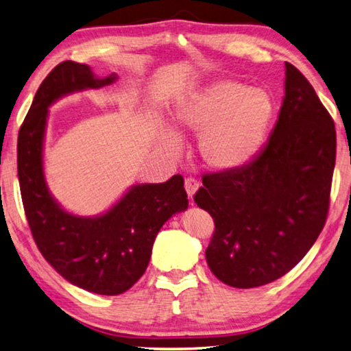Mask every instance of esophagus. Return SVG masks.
I'll use <instances>...</instances> for the list:
<instances>
[{
  "mask_svg": "<svg viewBox=\"0 0 351 351\" xmlns=\"http://www.w3.org/2000/svg\"><path fill=\"white\" fill-rule=\"evenodd\" d=\"M198 186H200V184H198L197 178H194V177L184 178V189H186L189 198H193V195L195 194V191L198 189Z\"/></svg>",
  "mask_w": 351,
  "mask_h": 351,
  "instance_id": "obj_1",
  "label": "esophagus"
}]
</instances>
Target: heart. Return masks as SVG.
Wrapping results in <instances>:
<instances>
[{
  "instance_id": "b5f03b06",
  "label": "heart",
  "mask_w": 351,
  "mask_h": 351,
  "mask_svg": "<svg viewBox=\"0 0 351 351\" xmlns=\"http://www.w3.org/2000/svg\"><path fill=\"white\" fill-rule=\"evenodd\" d=\"M274 102L264 90L235 79H218L191 95L177 108L180 127L200 136V153L210 168L232 171L261 149L274 119ZM165 145L177 153L180 137L168 131Z\"/></svg>"
}]
</instances>
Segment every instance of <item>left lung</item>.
<instances>
[{
    "instance_id": "8db88e82",
    "label": "left lung",
    "mask_w": 351,
    "mask_h": 351,
    "mask_svg": "<svg viewBox=\"0 0 351 351\" xmlns=\"http://www.w3.org/2000/svg\"><path fill=\"white\" fill-rule=\"evenodd\" d=\"M335 160L333 119L286 62V96L266 147L241 168L203 174L194 195L215 224L210 272L228 286L252 289L292 270L326 224Z\"/></svg>"
}]
</instances>
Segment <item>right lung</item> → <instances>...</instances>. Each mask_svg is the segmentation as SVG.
Returning <instances> with one entry per match:
<instances>
[{
	"label": "right lung",
	"instance_id": "right-lung-1",
	"mask_svg": "<svg viewBox=\"0 0 351 351\" xmlns=\"http://www.w3.org/2000/svg\"><path fill=\"white\" fill-rule=\"evenodd\" d=\"M114 79L96 77L85 64H58L39 85L18 133V180L33 240L59 275L99 295L133 287L148 267L158 230L173 214L188 208L180 174L165 183L137 184L96 218L65 213L49 194L43 173L47 107L71 91L101 88Z\"/></svg>",
	"mask_w": 351,
	"mask_h": 351
}]
</instances>
